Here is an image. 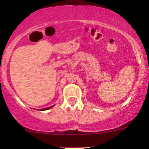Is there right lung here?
Wrapping results in <instances>:
<instances>
[{
  "label": "right lung",
  "mask_w": 149,
  "mask_h": 149,
  "mask_svg": "<svg viewBox=\"0 0 149 149\" xmlns=\"http://www.w3.org/2000/svg\"><path fill=\"white\" fill-rule=\"evenodd\" d=\"M54 107V105H52V106L51 107H46V108H44V109H40V110L41 111H44V110H47V109H51V108H52Z\"/></svg>",
  "instance_id": "obj_1"
}]
</instances>
